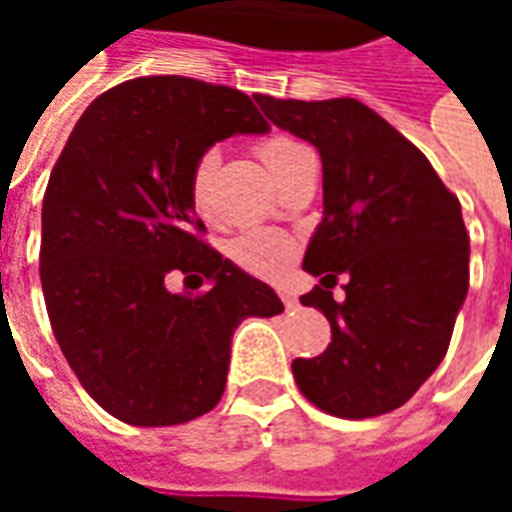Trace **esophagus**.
I'll use <instances>...</instances> for the list:
<instances>
[{
    "label": "esophagus",
    "instance_id": "obj_1",
    "mask_svg": "<svg viewBox=\"0 0 512 512\" xmlns=\"http://www.w3.org/2000/svg\"><path fill=\"white\" fill-rule=\"evenodd\" d=\"M277 293H279V299H282V304H285V307H288V310H293V307H296V304H299V301H296V296H293V290H288V288H279Z\"/></svg>",
    "mask_w": 512,
    "mask_h": 512
}]
</instances>
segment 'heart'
<instances>
[{"mask_svg":"<svg viewBox=\"0 0 512 512\" xmlns=\"http://www.w3.org/2000/svg\"><path fill=\"white\" fill-rule=\"evenodd\" d=\"M257 156L266 164V169L271 172V178L282 180L288 175V169L299 161L301 156H307L310 150L290 139L285 134H271L263 136L257 142ZM213 172H216V153H202L197 158V164L191 167L189 175V200L191 208L200 213V216H208L211 213V180ZM293 255V244H290L288 235L277 233V230H246L235 238L230 244V257L235 263L252 274H263V277H271L285 268V263Z\"/></svg>","mask_w":512,"mask_h":512,"instance_id":"obj_1","label":"heart"}]
</instances>
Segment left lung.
Segmentation results:
<instances>
[{"mask_svg":"<svg viewBox=\"0 0 512 512\" xmlns=\"http://www.w3.org/2000/svg\"><path fill=\"white\" fill-rule=\"evenodd\" d=\"M255 101L323 164V219L304 255L321 285L301 304L326 315L332 343L293 362L296 384L334 417L395 411L441 365L469 290L461 202L419 147L356 98ZM337 278L343 302L333 301Z\"/></svg>","mask_w":512,"mask_h":512,"instance_id":"1","label":"left lung"}]
</instances>
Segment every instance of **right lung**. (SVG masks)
Listing matches in <instances>:
<instances>
[{
	"label": "right lung",
	"mask_w": 512,
	"mask_h": 512,
	"mask_svg": "<svg viewBox=\"0 0 512 512\" xmlns=\"http://www.w3.org/2000/svg\"><path fill=\"white\" fill-rule=\"evenodd\" d=\"M266 131L241 90L139 76L98 95L62 147L43 197L40 285L62 354L112 417L164 428L208 414L238 323L285 310L202 241L189 200L208 147ZM172 270L209 288L169 294Z\"/></svg>",
	"instance_id": "add662e5"
}]
</instances>
